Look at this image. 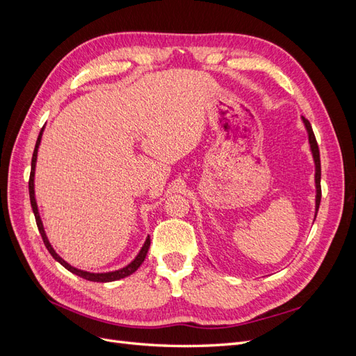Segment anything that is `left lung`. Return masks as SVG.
I'll return each mask as SVG.
<instances>
[{"instance_id": "left-lung-1", "label": "left lung", "mask_w": 356, "mask_h": 356, "mask_svg": "<svg viewBox=\"0 0 356 356\" xmlns=\"http://www.w3.org/2000/svg\"><path fill=\"white\" fill-rule=\"evenodd\" d=\"M303 122L306 124V129L309 132V143H310V148H312V153H314V159H315V165H316V175H315V181H316V213L319 209V203H321V157H319V147L316 143V138L314 134V129L310 126V122L307 118L303 117Z\"/></svg>"}]
</instances>
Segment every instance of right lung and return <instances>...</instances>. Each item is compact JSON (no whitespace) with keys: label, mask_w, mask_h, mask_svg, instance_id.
<instances>
[{"label":"right lung","mask_w":356,"mask_h":356,"mask_svg":"<svg viewBox=\"0 0 356 356\" xmlns=\"http://www.w3.org/2000/svg\"><path fill=\"white\" fill-rule=\"evenodd\" d=\"M41 135H42V129H41V132H40V135H38V138H37L35 148H34V154H32V160H31V175H29L28 186H29L31 207H32V211H34L35 221H37V227H38V230H40L42 242H44V245H46V248H47V251L50 252V255H51L53 258H55L56 261H59L63 267H65L67 270H70L71 273H74V275H77V276L86 279V281H92V282H111V281H117V279H122V277H126V276H129V275H132L135 270H138V267L141 266V264L144 263V260H145L147 252H148V248H149V243H152V242H149V236L147 238V241H145V243H144V246H143V250L139 251V254L136 255V258H135V260H134L131 264L123 267V268H120V270L108 272V273H89V272L79 270V268H75V267L70 266L67 261H63L62 258L55 252V250H53L51 245L49 243L47 236H46V233H44V229H42V222H41V218H40L38 208H37V202H35V196H34V170H35L37 152H38V145H40V141H41Z\"/></svg>","instance_id":"right-lung-1"}]
</instances>
